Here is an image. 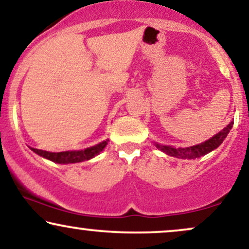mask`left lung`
I'll return each instance as SVG.
<instances>
[{
	"label": "left lung",
	"mask_w": 249,
	"mask_h": 249,
	"mask_svg": "<svg viewBox=\"0 0 249 249\" xmlns=\"http://www.w3.org/2000/svg\"><path fill=\"white\" fill-rule=\"evenodd\" d=\"M234 123L231 122L225 128H222L219 133H216L215 136H213L212 138L208 139V141L201 142V144L194 145V146L190 147H172V146H162V145L156 144V146L160 148L162 152H165L168 156L176 157V158H181V159H196L200 158V157L205 156V154L210 153L211 151L215 150L216 147H219V145H221V142L225 141V138L227 137V134L230 133L231 128H232Z\"/></svg>",
	"instance_id": "obj_1"
}]
</instances>
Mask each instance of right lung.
Masks as SVG:
<instances>
[{
	"mask_svg": "<svg viewBox=\"0 0 249 249\" xmlns=\"http://www.w3.org/2000/svg\"><path fill=\"white\" fill-rule=\"evenodd\" d=\"M108 139L107 141L99 142V144L85 148V150L81 151H65V152H48V151L37 150V148H31V151L38 154V156L43 157L45 159L53 162H58V164H73V162H81L84 160H89V159L93 158L104 150V147L107 145Z\"/></svg>",
	"mask_w": 249,
	"mask_h": 249,
	"instance_id": "1",
	"label": "right lung"
}]
</instances>
